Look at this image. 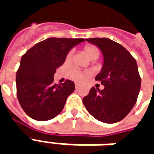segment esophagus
<instances>
[{
	"mask_svg": "<svg viewBox=\"0 0 154 154\" xmlns=\"http://www.w3.org/2000/svg\"><path fill=\"white\" fill-rule=\"evenodd\" d=\"M75 87H76V89H77V88H78V85H77V83L75 84Z\"/></svg>",
	"mask_w": 154,
	"mask_h": 154,
	"instance_id": "obj_1",
	"label": "esophagus"
}]
</instances>
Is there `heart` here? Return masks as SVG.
<instances>
[{
	"label": "heart",
	"instance_id": "b5f03b06",
	"mask_svg": "<svg viewBox=\"0 0 154 154\" xmlns=\"http://www.w3.org/2000/svg\"><path fill=\"white\" fill-rule=\"evenodd\" d=\"M84 50H85V52L88 55V57H90L91 60H95L99 57V50L95 46H91V45L90 46H87ZM72 55H73V51L71 50L67 54V57H66V61L67 62L71 61L72 57ZM68 74H69V77L75 82H83L84 81L87 80L88 77H90L92 75V72L91 70L82 71L77 69V68H75V67H72V68L70 69Z\"/></svg>",
	"mask_w": 154,
	"mask_h": 154
}]
</instances>
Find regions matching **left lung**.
<instances>
[{
    "label": "left lung",
    "mask_w": 154,
    "mask_h": 154,
    "mask_svg": "<svg viewBox=\"0 0 154 154\" xmlns=\"http://www.w3.org/2000/svg\"><path fill=\"white\" fill-rule=\"evenodd\" d=\"M87 41L97 45L103 54V67L95 79L105 88L91 87L82 100L84 106L99 121L118 122L130 112L139 96L141 78L136 60L122 45L110 38Z\"/></svg>",
    "instance_id": "obj_1"
}]
</instances>
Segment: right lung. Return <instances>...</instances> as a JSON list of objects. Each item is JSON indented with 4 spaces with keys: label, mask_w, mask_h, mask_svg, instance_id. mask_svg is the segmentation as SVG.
Returning a JSON list of instances; mask_svg holds the SVG:
<instances>
[{
    "label": "right lung",
    "mask_w": 154,
    "mask_h": 154,
    "mask_svg": "<svg viewBox=\"0 0 154 154\" xmlns=\"http://www.w3.org/2000/svg\"><path fill=\"white\" fill-rule=\"evenodd\" d=\"M83 41L84 38H48L22 56L16 72V94L22 109L30 118L48 120L63 110L75 85L70 80L54 83V75L63 64L71 48Z\"/></svg>",
    "instance_id": "1"
}]
</instances>
